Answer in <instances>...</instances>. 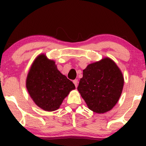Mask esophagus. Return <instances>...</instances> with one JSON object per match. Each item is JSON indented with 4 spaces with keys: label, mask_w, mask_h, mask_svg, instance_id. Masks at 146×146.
<instances>
[{
    "label": "esophagus",
    "mask_w": 146,
    "mask_h": 146,
    "mask_svg": "<svg viewBox=\"0 0 146 146\" xmlns=\"http://www.w3.org/2000/svg\"><path fill=\"white\" fill-rule=\"evenodd\" d=\"M73 83L74 84L76 88H77L78 84V80H73Z\"/></svg>",
    "instance_id": "34e87169"
}]
</instances>
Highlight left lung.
I'll list each match as a JSON object with an SVG mask.
<instances>
[{
    "mask_svg": "<svg viewBox=\"0 0 146 146\" xmlns=\"http://www.w3.org/2000/svg\"><path fill=\"white\" fill-rule=\"evenodd\" d=\"M123 84L119 68L113 60L104 57L87 66L77 89L90 110L104 113L111 110L118 102Z\"/></svg>",
    "mask_w": 146,
    "mask_h": 146,
    "instance_id": "left-lung-1",
    "label": "left lung"
}]
</instances>
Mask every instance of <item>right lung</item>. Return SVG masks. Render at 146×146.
<instances>
[{"mask_svg":"<svg viewBox=\"0 0 146 146\" xmlns=\"http://www.w3.org/2000/svg\"><path fill=\"white\" fill-rule=\"evenodd\" d=\"M26 87L35 104L46 111H53L60 106L75 86L57 68L55 61L45 54L38 55L31 66Z\"/></svg>","mask_w":146,"mask_h":146,"instance_id":"right-lung-1","label":"right lung"}]
</instances>
